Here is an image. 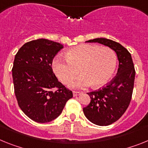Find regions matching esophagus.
<instances>
[{"label":"esophagus","instance_id":"34e87169","mask_svg":"<svg viewBox=\"0 0 148 148\" xmlns=\"http://www.w3.org/2000/svg\"><path fill=\"white\" fill-rule=\"evenodd\" d=\"M82 94L81 92H75V91H74L73 92V95H74V97H76V96H78V95H80Z\"/></svg>","mask_w":148,"mask_h":148}]
</instances>
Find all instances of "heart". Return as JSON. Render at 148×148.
Here are the masks:
<instances>
[{
	"label": "heart",
	"mask_w": 148,
	"mask_h": 148,
	"mask_svg": "<svg viewBox=\"0 0 148 148\" xmlns=\"http://www.w3.org/2000/svg\"><path fill=\"white\" fill-rule=\"evenodd\" d=\"M66 59L57 56L53 60V72L63 84L70 83L79 72L81 75L71 83V88H98L110 81L117 65L116 53L109 47L82 44L69 49Z\"/></svg>",
	"instance_id": "heart-1"
}]
</instances>
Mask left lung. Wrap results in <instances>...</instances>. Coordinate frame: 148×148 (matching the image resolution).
<instances>
[{
	"instance_id": "1",
	"label": "left lung",
	"mask_w": 148,
	"mask_h": 148,
	"mask_svg": "<svg viewBox=\"0 0 148 148\" xmlns=\"http://www.w3.org/2000/svg\"><path fill=\"white\" fill-rule=\"evenodd\" d=\"M87 42H97L116 53L119 62L116 76L106 86L87 93L90 103L83 108L88 120L98 126H108L119 120L130 103L136 71L132 56L125 47L111 39L97 38Z\"/></svg>"
}]
</instances>
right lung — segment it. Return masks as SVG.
<instances>
[{
	"mask_svg": "<svg viewBox=\"0 0 148 148\" xmlns=\"http://www.w3.org/2000/svg\"><path fill=\"white\" fill-rule=\"evenodd\" d=\"M62 48L59 42L39 38L24 44L15 56L12 71L18 104L38 123L56 119L73 97L72 92L58 81L51 67Z\"/></svg>",
	"mask_w": 148,
	"mask_h": 148,
	"instance_id": "1",
	"label": "right lung"
}]
</instances>
